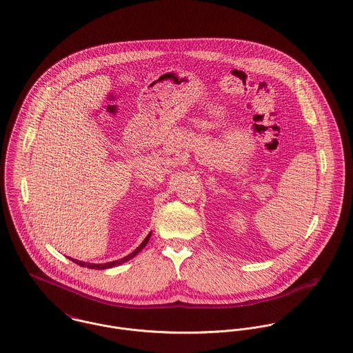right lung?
Instances as JSON below:
<instances>
[{"label": "right lung", "mask_w": 353, "mask_h": 353, "mask_svg": "<svg viewBox=\"0 0 353 353\" xmlns=\"http://www.w3.org/2000/svg\"><path fill=\"white\" fill-rule=\"evenodd\" d=\"M150 237H151V233H148V236L144 239V241L132 252V254H129L128 256L123 257V259H120V260H114V261H109V263H102V264H94V263H85V261H79V260H75V259H71L70 257V260L71 261H74V263H77V264H79L81 267H88V268H92V270H105V268H112V267H114V265H120V264H123V263H125V261H128L130 260L132 257L136 256L145 245H147V243H148V240H150Z\"/></svg>", "instance_id": "right-lung-1"}]
</instances>
